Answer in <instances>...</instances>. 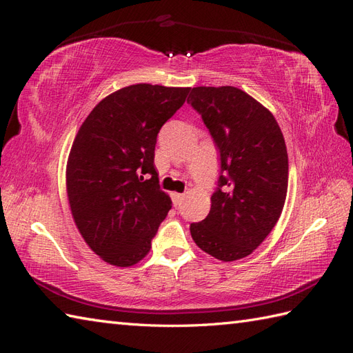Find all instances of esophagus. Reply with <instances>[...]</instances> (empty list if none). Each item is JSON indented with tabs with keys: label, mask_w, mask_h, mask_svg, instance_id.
Returning a JSON list of instances; mask_svg holds the SVG:
<instances>
[{
	"label": "esophagus",
	"mask_w": 353,
	"mask_h": 353,
	"mask_svg": "<svg viewBox=\"0 0 353 353\" xmlns=\"http://www.w3.org/2000/svg\"><path fill=\"white\" fill-rule=\"evenodd\" d=\"M184 197H185V194H179V193H174V194H172V201H174V205H175V206H178V205H179V203L184 200Z\"/></svg>",
	"instance_id": "1"
}]
</instances>
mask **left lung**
<instances>
[{"instance_id": "obj_1", "label": "left lung", "mask_w": 353, "mask_h": 353, "mask_svg": "<svg viewBox=\"0 0 353 353\" xmlns=\"http://www.w3.org/2000/svg\"><path fill=\"white\" fill-rule=\"evenodd\" d=\"M187 101L209 130L221 163L209 215L191 223V237L219 261L245 258L272 231L284 206L283 132L268 109L236 87H197Z\"/></svg>"}]
</instances>
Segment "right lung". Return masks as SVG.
Instances as JSON below:
<instances>
[{
  "mask_svg": "<svg viewBox=\"0 0 353 353\" xmlns=\"http://www.w3.org/2000/svg\"><path fill=\"white\" fill-rule=\"evenodd\" d=\"M188 92L130 85L95 105L74 138L66 169L70 210L91 250L110 265L140 262L172 205L159 187L154 147Z\"/></svg>",
  "mask_w": 353,
  "mask_h": 353,
  "instance_id": "obj_1",
  "label": "right lung"
}]
</instances>
